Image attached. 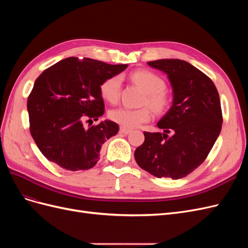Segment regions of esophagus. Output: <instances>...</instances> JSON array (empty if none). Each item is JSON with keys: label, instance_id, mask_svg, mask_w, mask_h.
<instances>
[{"label": "esophagus", "instance_id": "obj_1", "mask_svg": "<svg viewBox=\"0 0 248 248\" xmlns=\"http://www.w3.org/2000/svg\"><path fill=\"white\" fill-rule=\"evenodd\" d=\"M120 132H121V133H124V134H128V133H130V132H131V129H129V128H126V127L121 126V127H120Z\"/></svg>", "mask_w": 248, "mask_h": 248}]
</instances>
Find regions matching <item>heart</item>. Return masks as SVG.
<instances>
[{
  "label": "heart",
  "mask_w": 248,
  "mask_h": 248,
  "mask_svg": "<svg viewBox=\"0 0 248 248\" xmlns=\"http://www.w3.org/2000/svg\"><path fill=\"white\" fill-rule=\"evenodd\" d=\"M132 80L147 94L146 103L156 112H162L169 108L170 99L164 92L166 82L157 74L147 70H140L131 74ZM121 77L115 76L104 80L100 86V93L104 100L115 104L118 102L121 94ZM152 117L151 109L141 108L131 109L119 108L109 111V118L112 121L126 128H134L140 124L148 122Z\"/></svg>",
  "instance_id": "b5f03b06"
}]
</instances>
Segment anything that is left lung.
<instances>
[{
    "instance_id": "left-lung-1",
    "label": "left lung",
    "mask_w": 248,
    "mask_h": 248,
    "mask_svg": "<svg viewBox=\"0 0 248 248\" xmlns=\"http://www.w3.org/2000/svg\"><path fill=\"white\" fill-rule=\"evenodd\" d=\"M148 65L168 74L172 104L157 123L164 132L145 131L134 158L151 175L177 180L204 162L219 136V94L205 73L183 60L162 59Z\"/></svg>"
}]
</instances>
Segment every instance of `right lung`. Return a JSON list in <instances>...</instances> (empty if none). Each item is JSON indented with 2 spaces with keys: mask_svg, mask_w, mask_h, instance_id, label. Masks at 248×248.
Masks as SVG:
<instances>
[{
  "mask_svg": "<svg viewBox=\"0 0 248 248\" xmlns=\"http://www.w3.org/2000/svg\"><path fill=\"white\" fill-rule=\"evenodd\" d=\"M97 60L66 58L44 70L28 98L30 132L46 158L68 170H89L99 160L102 145L119 131L106 120L100 86L127 68Z\"/></svg>",
  "mask_w": 248,
  "mask_h": 248,
  "instance_id": "right-lung-1",
  "label": "right lung"
}]
</instances>
